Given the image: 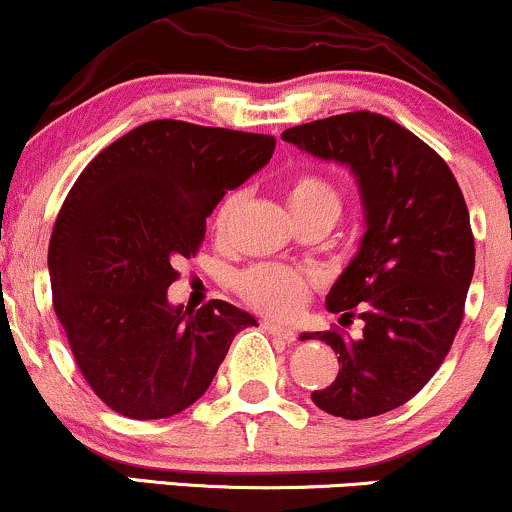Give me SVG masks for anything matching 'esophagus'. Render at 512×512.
Here are the masks:
<instances>
[{"label": "esophagus", "instance_id": "34e87169", "mask_svg": "<svg viewBox=\"0 0 512 512\" xmlns=\"http://www.w3.org/2000/svg\"><path fill=\"white\" fill-rule=\"evenodd\" d=\"M263 328H266L270 335H275V338H280V340H285V342L297 340V333H294V328L280 326V323H275V321H263Z\"/></svg>", "mask_w": 512, "mask_h": 512}]
</instances>
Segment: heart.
Masks as SVG:
<instances>
[{
	"label": "heart",
	"instance_id": "1",
	"mask_svg": "<svg viewBox=\"0 0 512 512\" xmlns=\"http://www.w3.org/2000/svg\"><path fill=\"white\" fill-rule=\"evenodd\" d=\"M239 194H230L215 210V232H225L234 210L239 206ZM287 203L294 218L311 220L321 218L333 222L342 210L340 189L328 177L318 172H299L287 184ZM237 290L254 309L270 316H292L309 302L311 278L302 270L278 263H261L239 273Z\"/></svg>",
	"mask_w": 512,
	"mask_h": 512
}]
</instances>
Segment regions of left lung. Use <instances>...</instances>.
<instances>
[{
    "instance_id": "obj_1",
    "label": "left lung",
    "mask_w": 512,
    "mask_h": 512,
    "mask_svg": "<svg viewBox=\"0 0 512 512\" xmlns=\"http://www.w3.org/2000/svg\"><path fill=\"white\" fill-rule=\"evenodd\" d=\"M282 141L350 165L366 213L362 249L326 299L342 321L362 318V338L340 328L302 335L340 354L335 381L311 400L342 419L386 414L429 383L465 318L474 273L465 196L446 160L383 114L316 119Z\"/></svg>"
}]
</instances>
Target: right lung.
<instances>
[{
  "label": "right lung",
  "mask_w": 512,
  "mask_h": 512,
  "mask_svg": "<svg viewBox=\"0 0 512 512\" xmlns=\"http://www.w3.org/2000/svg\"><path fill=\"white\" fill-rule=\"evenodd\" d=\"M275 136L155 119L110 143L66 194L50 237L52 304L98 398L165 419L206 393L234 335L256 318L213 299L170 306L174 263L206 237L227 191L261 170Z\"/></svg>",
  "instance_id": "1"
}]
</instances>
